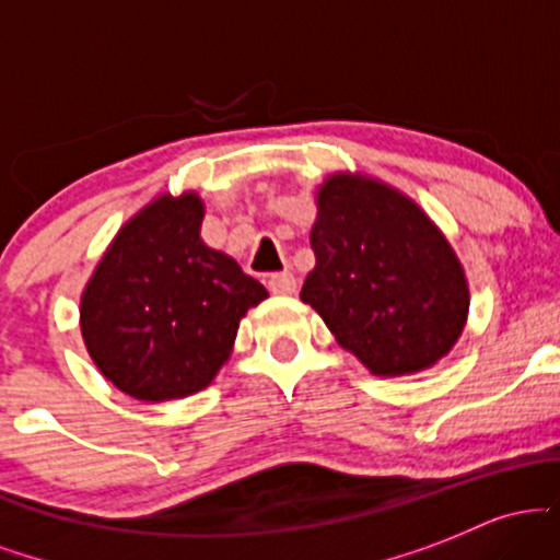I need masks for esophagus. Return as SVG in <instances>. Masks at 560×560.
I'll list each match as a JSON object with an SVG mask.
<instances>
[{"instance_id": "obj_1", "label": "esophagus", "mask_w": 560, "mask_h": 560, "mask_svg": "<svg viewBox=\"0 0 560 560\" xmlns=\"http://www.w3.org/2000/svg\"><path fill=\"white\" fill-rule=\"evenodd\" d=\"M268 287H271L273 294H294V289H298V279H294L289 271H281L268 279Z\"/></svg>"}]
</instances>
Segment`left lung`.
I'll list each match as a JSON object with an SVG mask.
<instances>
[{
    "label": "left lung",
    "instance_id": "1",
    "mask_svg": "<svg viewBox=\"0 0 560 560\" xmlns=\"http://www.w3.org/2000/svg\"><path fill=\"white\" fill-rule=\"evenodd\" d=\"M316 268L300 300L376 376H410L453 350L468 279L447 236L382 178L339 171L316 189Z\"/></svg>",
    "mask_w": 560,
    "mask_h": 560
}]
</instances>
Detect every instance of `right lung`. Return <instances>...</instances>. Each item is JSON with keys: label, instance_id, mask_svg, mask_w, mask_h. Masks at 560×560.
Segmentation results:
<instances>
[{"label": "right lung", "instance_id": "right-lung-1", "mask_svg": "<svg viewBox=\"0 0 560 560\" xmlns=\"http://www.w3.org/2000/svg\"><path fill=\"white\" fill-rule=\"evenodd\" d=\"M197 191L133 213L81 292V337L100 374L141 402L182 400L213 382L240 320L268 298L231 255L199 236Z\"/></svg>", "mask_w": 560, "mask_h": 560}]
</instances>
